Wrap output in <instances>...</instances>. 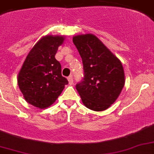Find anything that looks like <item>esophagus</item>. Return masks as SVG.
Segmentation results:
<instances>
[{
  "label": "esophagus",
  "mask_w": 154,
  "mask_h": 154,
  "mask_svg": "<svg viewBox=\"0 0 154 154\" xmlns=\"http://www.w3.org/2000/svg\"><path fill=\"white\" fill-rule=\"evenodd\" d=\"M68 81H69V83L70 85L73 84V78H72V76H69V77H68Z\"/></svg>",
  "instance_id": "34e87169"
}]
</instances>
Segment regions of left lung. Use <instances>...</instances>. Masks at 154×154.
I'll return each mask as SVG.
<instances>
[{
    "instance_id": "8db88e82",
    "label": "left lung",
    "mask_w": 154,
    "mask_h": 154,
    "mask_svg": "<svg viewBox=\"0 0 154 154\" xmlns=\"http://www.w3.org/2000/svg\"><path fill=\"white\" fill-rule=\"evenodd\" d=\"M72 42L83 63L84 77L76 85L82 102L94 111L107 109L125 85L122 62L94 35H77Z\"/></svg>"
}]
</instances>
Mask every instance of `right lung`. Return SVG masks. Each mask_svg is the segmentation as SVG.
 Returning <instances> with one entry per match:
<instances>
[{
	"instance_id": "right-lung-1",
	"label": "right lung",
	"mask_w": 154,
	"mask_h": 154,
	"mask_svg": "<svg viewBox=\"0 0 154 154\" xmlns=\"http://www.w3.org/2000/svg\"><path fill=\"white\" fill-rule=\"evenodd\" d=\"M65 37L47 35L32 47L18 74L17 83L28 103L40 109L55 102L67 85L61 75V65L56 60L58 47Z\"/></svg>"
}]
</instances>
